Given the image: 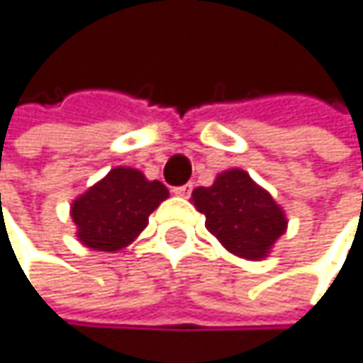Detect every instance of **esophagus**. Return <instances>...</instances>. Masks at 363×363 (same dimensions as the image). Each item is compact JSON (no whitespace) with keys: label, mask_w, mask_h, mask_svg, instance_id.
Here are the masks:
<instances>
[{"label":"esophagus","mask_w":363,"mask_h":363,"mask_svg":"<svg viewBox=\"0 0 363 363\" xmlns=\"http://www.w3.org/2000/svg\"><path fill=\"white\" fill-rule=\"evenodd\" d=\"M191 191H193V182H186V184H181V186H174L172 189V193L179 195V197H189Z\"/></svg>","instance_id":"34e87169"}]
</instances>
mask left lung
<instances>
[{"instance_id": "8db88e82", "label": "left lung", "mask_w": 363, "mask_h": 363, "mask_svg": "<svg viewBox=\"0 0 363 363\" xmlns=\"http://www.w3.org/2000/svg\"><path fill=\"white\" fill-rule=\"evenodd\" d=\"M193 203L225 250L248 261L265 259L288 228L284 209L240 168L224 170L211 186L195 189Z\"/></svg>"}]
</instances>
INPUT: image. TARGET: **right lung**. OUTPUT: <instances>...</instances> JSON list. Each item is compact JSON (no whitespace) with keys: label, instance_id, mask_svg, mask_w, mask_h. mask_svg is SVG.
Wrapping results in <instances>:
<instances>
[{"label":"right lung","instance_id":"add662e5","mask_svg":"<svg viewBox=\"0 0 363 363\" xmlns=\"http://www.w3.org/2000/svg\"><path fill=\"white\" fill-rule=\"evenodd\" d=\"M164 199L168 189L160 181H147L138 168H113L72 203L75 236L94 250H121L145 230L150 213Z\"/></svg>","mask_w":363,"mask_h":363}]
</instances>
